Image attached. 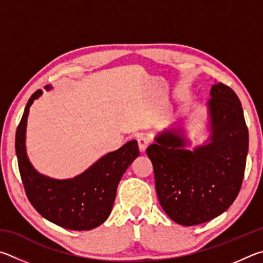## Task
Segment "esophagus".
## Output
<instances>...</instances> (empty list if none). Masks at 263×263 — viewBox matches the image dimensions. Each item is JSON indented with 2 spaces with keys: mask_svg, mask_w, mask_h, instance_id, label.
<instances>
[{
  "mask_svg": "<svg viewBox=\"0 0 263 263\" xmlns=\"http://www.w3.org/2000/svg\"><path fill=\"white\" fill-rule=\"evenodd\" d=\"M137 143H139V148L141 151H145V149L148 148V145L150 143V139L146 135L142 134L137 137Z\"/></svg>",
  "mask_w": 263,
  "mask_h": 263,
  "instance_id": "obj_1",
  "label": "esophagus"
}]
</instances>
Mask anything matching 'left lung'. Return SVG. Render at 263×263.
Wrapping results in <instances>:
<instances>
[{
  "instance_id": "left-lung-1",
  "label": "left lung",
  "mask_w": 263,
  "mask_h": 263,
  "mask_svg": "<svg viewBox=\"0 0 263 263\" xmlns=\"http://www.w3.org/2000/svg\"><path fill=\"white\" fill-rule=\"evenodd\" d=\"M208 101L209 140L188 150L181 129L156 136L146 149L163 210L192 227L214 219L233 203L241 188L248 153V129L241 103L231 87L216 82Z\"/></svg>"
}]
</instances>
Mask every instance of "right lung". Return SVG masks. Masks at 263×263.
<instances>
[{"label":"right lung","mask_w":263,"mask_h":263,"mask_svg":"<svg viewBox=\"0 0 263 263\" xmlns=\"http://www.w3.org/2000/svg\"><path fill=\"white\" fill-rule=\"evenodd\" d=\"M46 90L52 86L47 85ZM43 91H35L25 106L16 132V155L26 196L33 208L59 227L87 231L103 224L112 211L118 185L129 165L139 157L137 141L103 156L81 174L71 179H53L32 166L25 148L29 108Z\"/></svg>","instance_id":"add662e5"}]
</instances>
